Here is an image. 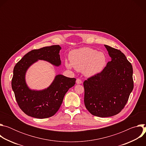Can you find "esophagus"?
Returning <instances> with one entry per match:
<instances>
[{"mask_svg": "<svg viewBox=\"0 0 146 146\" xmlns=\"http://www.w3.org/2000/svg\"><path fill=\"white\" fill-rule=\"evenodd\" d=\"M76 83L77 84H82V81L81 80V79L80 78H77L76 80Z\"/></svg>", "mask_w": 146, "mask_h": 146, "instance_id": "esophagus-1", "label": "esophagus"}]
</instances>
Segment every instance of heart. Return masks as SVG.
Here are the masks:
<instances>
[{
  "mask_svg": "<svg viewBox=\"0 0 146 146\" xmlns=\"http://www.w3.org/2000/svg\"><path fill=\"white\" fill-rule=\"evenodd\" d=\"M69 58L70 63L66 62V67L69 69L73 67L78 71H83L87 76H92L100 73L107 62L105 54L89 47L73 50Z\"/></svg>",
  "mask_w": 146,
  "mask_h": 146,
  "instance_id": "1",
  "label": "heart"
}]
</instances>
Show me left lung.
Returning <instances> with one entry per match:
<instances>
[{"mask_svg": "<svg viewBox=\"0 0 146 146\" xmlns=\"http://www.w3.org/2000/svg\"><path fill=\"white\" fill-rule=\"evenodd\" d=\"M105 46L111 60L100 73L83 83L86 108L91 114L99 117L118 114L133 89L131 64L120 50Z\"/></svg>", "mask_w": 146, "mask_h": 146, "instance_id": "1", "label": "left lung"}]
</instances>
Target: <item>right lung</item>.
I'll return each instance as SVG.
<instances>
[{
	"instance_id": "right-lung-1",
	"label": "right lung",
	"mask_w": 146,
	"mask_h": 146,
	"mask_svg": "<svg viewBox=\"0 0 146 146\" xmlns=\"http://www.w3.org/2000/svg\"><path fill=\"white\" fill-rule=\"evenodd\" d=\"M59 45L33 50L25 54L14 66L11 87L20 109L27 115L36 118L53 116L61 106L65 95L74 86L76 79L64 75L55 76L51 84L43 90H32L26 83L28 68L38 60H43L59 66L61 64Z\"/></svg>"
}]
</instances>
